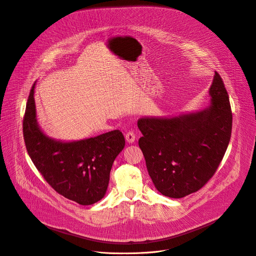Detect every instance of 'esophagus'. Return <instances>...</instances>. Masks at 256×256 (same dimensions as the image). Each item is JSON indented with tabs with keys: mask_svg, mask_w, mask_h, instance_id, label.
Returning a JSON list of instances; mask_svg holds the SVG:
<instances>
[{
	"mask_svg": "<svg viewBox=\"0 0 256 256\" xmlns=\"http://www.w3.org/2000/svg\"><path fill=\"white\" fill-rule=\"evenodd\" d=\"M125 139H126V141H127L129 144H133V143L135 142V139H136V135H135V133H134V132H132V131H129V132L126 134V136H125Z\"/></svg>",
	"mask_w": 256,
	"mask_h": 256,
	"instance_id": "34e87169",
	"label": "esophagus"
}]
</instances>
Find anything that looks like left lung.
<instances>
[{"label": "left lung", "instance_id": "obj_1", "mask_svg": "<svg viewBox=\"0 0 256 256\" xmlns=\"http://www.w3.org/2000/svg\"><path fill=\"white\" fill-rule=\"evenodd\" d=\"M204 110L174 116H143L139 146L154 187L162 195L182 198L214 176L228 146L232 115L228 94L215 72Z\"/></svg>", "mask_w": 256, "mask_h": 256}]
</instances>
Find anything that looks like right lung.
<instances>
[{
  "label": "right lung",
  "instance_id": "add662e5",
  "mask_svg": "<svg viewBox=\"0 0 256 256\" xmlns=\"http://www.w3.org/2000/svg\"><path fill=\"white\" fill-rule=\"evenodd\" d=\"M36 84L30 90L24 118L28 152L38 172L51 187L80 205L102 200L108 190L110 170L125 146L119 130L76 141L49 137L37 121Z\"/></svg>",
  "mask_w": 256,
  "mask_h": 256
}]
</instances>
